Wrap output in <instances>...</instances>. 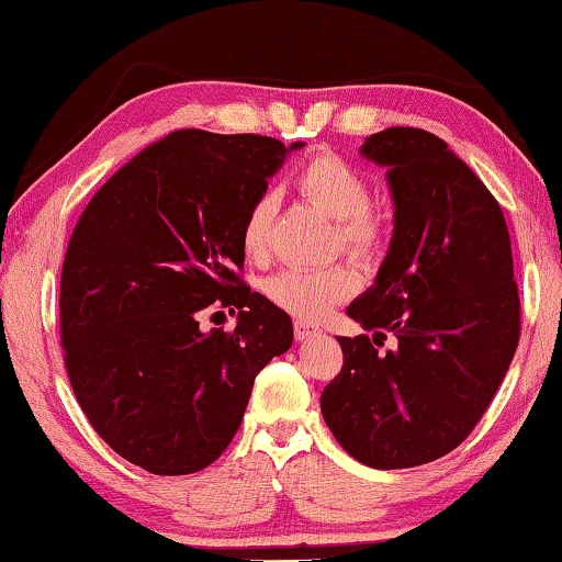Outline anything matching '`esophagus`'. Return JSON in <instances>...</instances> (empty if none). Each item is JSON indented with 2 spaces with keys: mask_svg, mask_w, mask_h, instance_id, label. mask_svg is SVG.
<instances>
[{
  "mask_svg": "<svg viewBox=\"0 0 562 562\" xmlns=\"http://www.w3.org/2000/svg\"><path fill=\"white\" fill-rule=\"evenodd\" d=\"M294 335H296L299 341H308V339H314V337H322V329L314 327V324L304 322V319H299L294 324Z\"/></svg>",
  "mask_w": 562,
  "mask_h": 562,
  "instance_id": "esophagus-1",
  "label": "esophagus"
}]
</instances>
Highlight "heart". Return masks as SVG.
I'll list each match as a JSON object with an SVG mask.
<instances>
[{"label":"heart","instance_id":"obj_1","mask_svg":"<svg viewBox=\"0 0 562 562\" xmlns=\"http://www.w3.org/2000/svg\"><path fill=\"white\" fill-rule=\"evenodd\" d=\"M299 184L324 213L339 221V243L349 254H375L382 238L378 217L370 213V184L360 169H355L337 154H319L301 169ZM276 210V194L261 192L250 202L240 227V243L246 254L258 256L268 243ZM357 286L355 273L347 266L324 268H283L266 281V296L283 312L299 319H322L331 306L345 301Z\"/></svg>","mask_w":562,"mask_h":562}]
</instances>
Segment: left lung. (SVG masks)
Instances as JSON below:
<instances>
[{"mask_svg": "<svg viewBox=\"0 0 562 562\" xmlns=\"http://www.w3.org/2000/svg\"><path fill=\"white\" fill-rule=\"evenodd\" d=\"M360 154L387 169L393 238L347 306L372 339L337 337L322 416L364 467L408 469L457 449L490 408L519 341L515 266L499 202L443 139L393 126ZM387 334L398 347L378 353Z\"/></svg>", "mask_w": 562, "mask_h": 562, "instance_id": "left-lung-1", "label": "left lung"}]
</instances>
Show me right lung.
Instances as JSON below:
<instances>
[{
	"label": "right lung",
	"instance_id": "right-lung-1",
	"mask_svg": "<svg viewBox=\"0 0 562 562\" xmlns=\"http://www.w3.org/2000/svg\"><path fill=\"white\" fill-rule=\"evenodd\" d=\"M301 146L175 132L121 167L72 231L60 279L72 393L95 434L151 474L221 457L256 375L294 341L291 316L238 271L243 217ZM210 303L239 314L233 333L199 327Z\"/></svg>",
	"mask_w": 562,
	"mask_h": 562
}]
</instances>
